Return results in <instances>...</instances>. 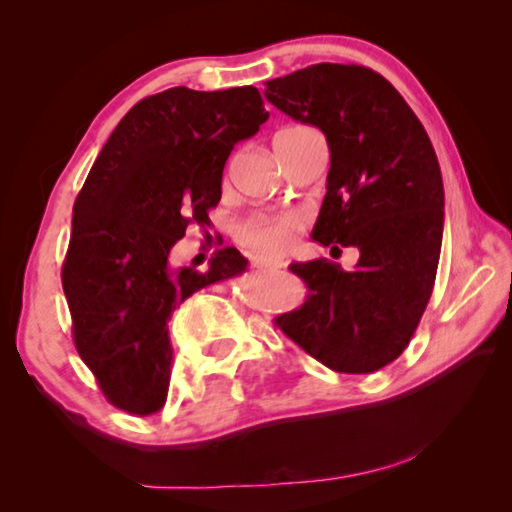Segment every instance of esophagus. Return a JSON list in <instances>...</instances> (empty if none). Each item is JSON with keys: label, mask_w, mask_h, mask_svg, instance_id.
<instances>
[{"label": "esophagus", "mask_w": 512, "mask_h": 512, "mask_svg": "<svg viewBox=\"0 0 512 512\" xmlns=\"http://www.w3.org/2000/svg\"><path fill=\"white\" fill-rule=\"evenodd\" d=\"M253 266L255 268H262V271H273V268H284V262H273V259L255 257L253 259Z\"/></svg>", "instance_id": "obj_1"}]
</instances>
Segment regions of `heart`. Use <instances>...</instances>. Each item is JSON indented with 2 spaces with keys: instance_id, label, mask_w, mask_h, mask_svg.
<instances>
[{
  "instance_id": "1",
  "label": "heart",
  "mask_w": 512,
  "mask_h": 512,
  "mask_svg": "<svg viewBox=\"0 0 512 512\" xmlns=\"http://www.w3.org/2000/svg\"><path fill=\"white\" fill-rule=\"evenodd\" d=\"M296 128L302 126H289L282 128V131H296ZM300 228L302 219L296 214H257L239 223L237 235L246 246L255 248L257 253L282 255L291 248Z\"/></svg>"
}]
</instances>
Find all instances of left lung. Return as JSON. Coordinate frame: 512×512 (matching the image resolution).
Returning <instances> with one entry per match:
<instances>
[{
    "instance_id": "obj_1",
    "label": "left lung",
    "mask_w": 512,
    "mask_h": 512,
    "mask_svg": "<svg viewBox=\"0 0 512 512\" xmlns=\"http://www.w3.org/2000/svg\"><path fill=\"white\" fill-rule=\"evenodd\" d=\"M264 97L320 128L329 146L311 239L359 250L354 271L327 259L291 264L307 300L275 325L327 368L375 372L409 345L436 282L445 221L436 151L402 94L363 65L298 69L268 81Z\"/></svg>"
}]
</instances>
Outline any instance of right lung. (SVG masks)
<instances>
[{
    "mask_svg": "<svg viewBox=\"0 0 512 512\" xmlns=\"http://www.w3.org/2000/svg\"><path fill=\"white\" fill-rule=\"evenodd\" d=\"M268 119L257 88H169L126 112L76 196L63 264L74 345L101 393L133 415L167 402L173 348L167 320L198 289L246 271L237 248L205 271L173 266L189 223L221 201L230 151Z\"/></svg>",
    "mask_w": 512,
    "mask_h": 512,
    "instance_id": "right-lung-1",
    "label": "right lung"
}]
</instances>
